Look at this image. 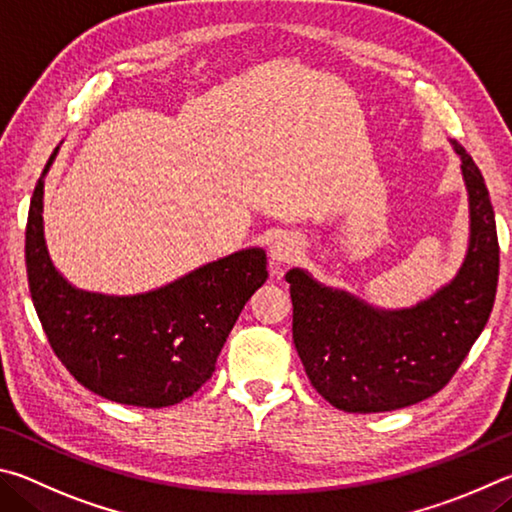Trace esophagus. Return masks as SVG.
<instances>
[{"mask_svg":"<svg viewBox=\"0 0 512 512\" xmlns=\"http://www.w3.org/2000/svg\"><path fill=\"white\" fill-rule=\"evenodd\" d=\"M299 251H301L299 240L290 236V233H281V236H276L270 245V261L274 265L292 263L294 258L299 256Z\"/></svg>","mask_w":512,"mask_h":512,"instance_id":"34e87169","label":"esophagus"}]
</instances>
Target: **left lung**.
<instances>
[{"label": "left lung", "mask_w": 512, "mask_h": 512, "mask_svg": "<svg viewBox=\"0 0 512 512\" xmlns=\"http://www.w3.org/2000/svg\"><path fill=\"white\" fill-rule=\"evenodd\" d=\"M470 204L468 251L450 283L409 308H378L292 267V337L306 373L330 405L348 414L402 409L441 391L495 306L499 242L481 170L461 143Z\"/></svg>", "instance_id": "obj_1"}]
</instances>
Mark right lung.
<instances>
[{
  "instance_id": "obj_1",
  "label": "right lung",
  "mask_w": 512,
  "mask_h": 512,
  "mask_svg": "<svg viewBox=\"0 0 512 512\" xmlns=\"http://www.w3.org/2000/svg\"><path fill=\"white\" fill-rule=\"evenodd\" d=\"M60 148V146H58ZM26 222V274L40 324L67 371L101 398L168 407L202 387L245 303L267 281L261 247L233 251L157 290L101 294L71 285L44 240V177Z\"/></svg>"
}]
</instances>
